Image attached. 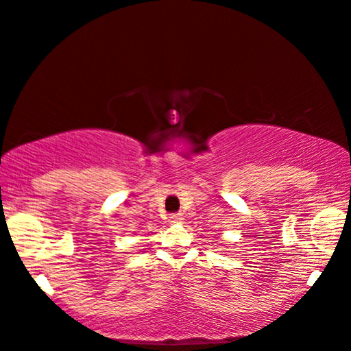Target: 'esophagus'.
Returning a JSON list of instances; mask_svg holds the SVG:
<instances>
[{"label":"esophagus","instance_id":"34e87169","mask_svg":"<svg viewBox=\"0 0 351 351\" xmlns=\"http://www.w3.org/2000/svg\"><path fill=\"white\" fill-rule=\"evenodd\" d=\"M169 221H170L171 224H180V223H182V215H180V213L170 215L169 216Z\"/></svg>","mask_w":351,"mask_h":351}]
</instances>
